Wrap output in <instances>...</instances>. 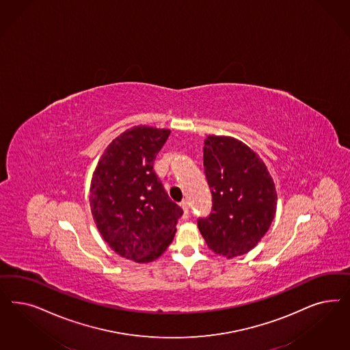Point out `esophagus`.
Segmentation results:
<instances>
[{
  "instance_id": "34e87169",
  "label": "esophagus",
  "mask_w": 350,
  "mask_h": 350,
  "mask_svg": "<svg viewBox=\"0 0 350 350\" xmlns=\"http://www.w3.org/2000/svg\"><path fill=\"white\" fill-rule=\"evenodd\" d=\"M180 206L181 208L184 210V217H187V216H188V213H189V206H188V202H187V201H181Z\"/></svg>"
}]
</instances>
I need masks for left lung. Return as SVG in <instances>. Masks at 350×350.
<instances>
[{
    "instance_id": "8db88e82",
    "label": "left lung",
    "mask_w": 350,
    "mask_h": 350,
    "mask_svg": "<svg viewBox=\"0 0 350 350\" xmlns=\"http://www.w3.org/2000/svg\"><path fill=\"white\" fill-rule=\"evenodd\" d=\"M203 169L213 194V208L197 220L215 254H247L268 232L277 208V192L267 166L234 137L207 136Z\"/></svg>"
}]
</instances>
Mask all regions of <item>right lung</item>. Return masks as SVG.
<instances>
[{"mask_svg": "<svg viewBox=\"0 0 350 350\" xmlns=\"http://www.w3.org/2000/svg\"><path fill=\"white\" fill-rule=\"evenodd\" d=\"M169 135L170 130L148 126L126 130L104 150L92 175L95 224L113 251L136 262L165 252L183 215L153 170Z\"/></svg>", "mask_w": 350, "mask_h": 350, "instance_id": "right-lung-1", "label": "right lung"}]
</instances>
